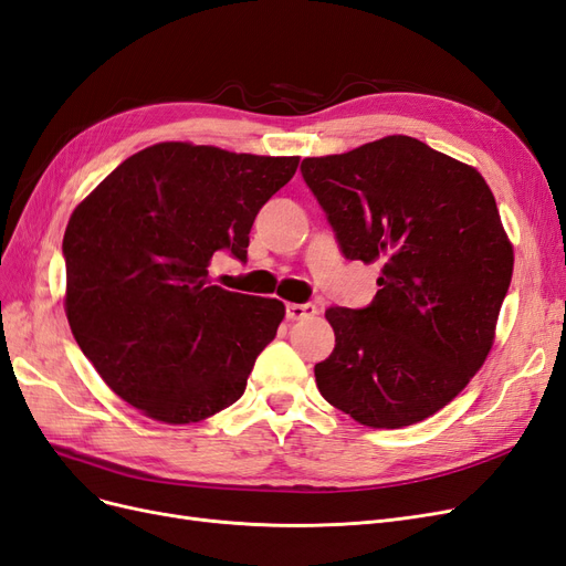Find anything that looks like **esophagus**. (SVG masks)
<instances>
[{"label":"esophagus","mask_w":566,"mask_h":566,"mask_svg":"<svg viewBox=\"0 0 566 566\" xmlns=\"http://www.w3.org/2000/svg\"><path fill=\"white\" fill-rule=\"evenodd\" d=\"M317 313L315 303H286V319L298 322L305 317H313Z\"/></svg>","instance_id":"1"}]
</instances>
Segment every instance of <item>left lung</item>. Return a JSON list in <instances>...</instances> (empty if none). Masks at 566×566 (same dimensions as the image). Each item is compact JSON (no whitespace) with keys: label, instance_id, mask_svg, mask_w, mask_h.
Here are the masks:
<instances>
[{"label":"left lung","instance_id":"8db88e82","mask_svg":"<svg viewBox=\"0 0 566 566\" xmlns=\"http://www.w3.org/2000/svg\"><path fill=\"white\" fill-rule=\"evenodd\" d=\"M301 174L348 261L378 263L367 307H329L322 397L369 428L440 411L480 371L513 277L496 199L478 169L411 136L307 157Z\"/></svg>","mask_w":566,"mask_h":566}]
</instances>
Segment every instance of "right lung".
I'll return each mask as SVG.
<instances>
[{
	"instance_id": "right-lung-1",
	"label": "right lung",
	"mask_w": 566,
	"mask_h": 566,
	"mask_svg": "<svg viewBox=\"0 0 566 566\" xmlns=\"http://www.w3.org/2000/svg\"><path fill=\"white\" fill-rule=\"evenodd\" d=\"M298 157L157 143L107 176L63 237L65 313L75 340L124 402L197 423L244 395L284 303L209 282L228 251L247 263L253 218Z\"/></svg>"
}]
</instances>
